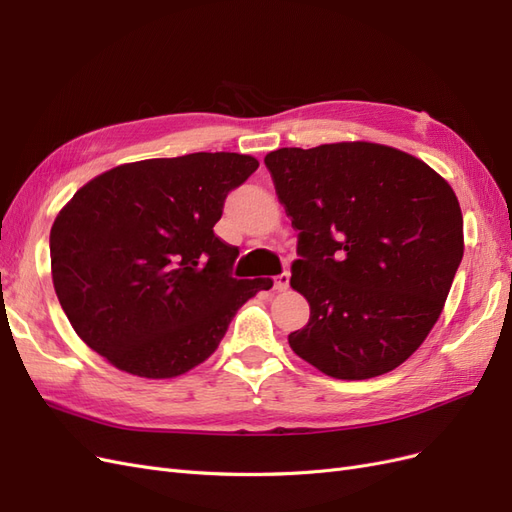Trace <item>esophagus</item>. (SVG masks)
Returning a JSON list of instances; mask_svg holds the SVG:
<instances>
[{
	"mask_svg": "<svg viewBox=\"0 0 512 512\" xmlns=\"http://www.w3.org/2000/svg\"><path fill=\"white\" fill-rule=\"evenodd\" d=\"M288 284H290V273L288 271H284V273H280L275 277V290H286L288 288Z\"/></svg>",
	"mask_w": 512,
	"mask_h": 512,
	"instance_id": "1",
	"label": "esophagus"
}]
</instances>
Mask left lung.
Instances as JSON below:
<instances>
[{
	"mask_svg": "<svg viewBox=\"0 0 512 512\" xmlns=\"http://www.w3.org/2000/svg\"><path fill=\"white\" fill-rule=\"evenodd\" d=\"M265 164L299 230L290 286L309 303L290 348L339 380L393 371L425 342L461 265L453 188L376 143L284 147Z\"/></svg>",
	"mask_w": 512,
	"mask_h": 512,
	"instance_id": "1",
	"label": "left lung"
}]
</instances>
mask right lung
<instances>
[{"instance_id":"right-lung-1","label":"right lung","mask_w":512,"mask_h":512,"mask_svg":"<svg viewBox=\"0 0 512 512\" xmlns=\"http://www.w3.org/2000/svg\"><path fill=\"white\" fill-rule=\"evenodd\" d=\"M258 160L188 153L106 170L51 228L57 299L83 342L121 371L175 378L207 361L237 309L271 280H237L215 237L226 196Z\"/></svg>"}]
</instances>
